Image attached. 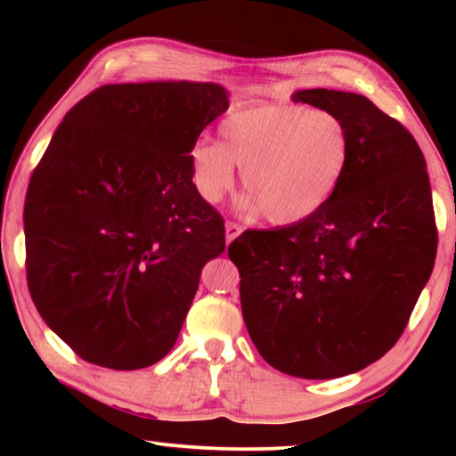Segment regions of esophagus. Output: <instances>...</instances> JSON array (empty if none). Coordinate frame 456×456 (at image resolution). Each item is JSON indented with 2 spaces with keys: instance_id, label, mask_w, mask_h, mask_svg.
Masks as SVG:
<instances>
[{
  "instance_id": "1",
  "label": "esophagus",
  "mask_w": 456,
  "mask_h": 456,
  "mask_svg": "<svg viewBox=\"0 0 456 456\" xmlns=\"http://www.w3.org/2000/svg\"><path fill=\"white\" fill-rule=\"evenodd\" d=\"M243 233V227L241 225H237V223H227L225 225V235H227V243H231L233 241V239H237L239 235Z\"/></svg>"
}]
</instances>
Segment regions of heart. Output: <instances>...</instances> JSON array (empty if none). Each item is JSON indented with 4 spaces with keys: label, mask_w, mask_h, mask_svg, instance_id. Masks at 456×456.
<instances>
[{
    "label": "heart",
    "mask_w": 456,
    "mask_h": 456,
    "mask_svg": "<svg viewBox=\"0 0 456 456\" xmlns=\"http://www.w3.org/2000/svg\"><path fill=\"white\" fill-rule=\"evenodd\" d=\"M221 142L191 149L192 183L217 203L241 168L243 209L261 211L272 225L289 227L328 207L350 165V133L338 114L305 104H245L225 114Z\"/></svg>",
    "instance_id": "1"
}]
</instances>
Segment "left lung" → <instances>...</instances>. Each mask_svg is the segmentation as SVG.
<instances>
[{"mask_svg":"<svg viewBox=\"0 0 456 456\" xmlns=\"http://www.w3.org/2000/svg\"><path fill=\"white\" fill-rule=\"evenodd\" d=\"M338 114L350 165L315 217L245 231L229 245L247 331L269 366L330 380L380 360L406 328L436 257L427 160L412 134L366 96L297 90Z\"/></svg>","mask_w":456,"mask_h":456,"instance_id":"obj_1","label":"left lung"}]
</instances>
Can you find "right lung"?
Returning a JSON list of instances; mask_svg holds the SVG:
<instances>
[{"instance_id": "right-lung-1", "label": "right lung", "mask_w": 456, "mask_h": 456, "mask_svg": "<svg viewBox=\"0 0 456 456\" xmlns=\"http://www.w3.org/2000/svg\"><path fill=\"white\" fill-rule=\"evenodd\" d=\"M227 108L213 82L108 84L53 133L26 195L28 288L90 364L152 366L179 338L200 269L225 249L189 154Z\"/></svg>"}]
</instances>
